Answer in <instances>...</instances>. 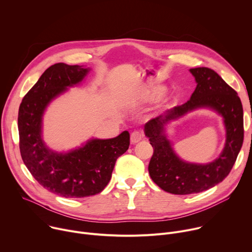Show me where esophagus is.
I'll return each instance as SVG.
<instances>
[{"label":"esophagus","mask_w":252,"mask_h":252,"mask_svg":"<svg viewBox=\"0 0 252 252\" xmlns=\"http://www.w3.org/2000/svg\"><path fill=\"white\" fill-rule=\"evenodd\" d=\"M143 136H144V134H143V132H142V131H139V130H137V131L132 132L131 137H130V139H131V143H133V144L138 143L139 141L142 140V139H143Z\"/></svg>","instance_id":"esophagus-1"}]
</instances>
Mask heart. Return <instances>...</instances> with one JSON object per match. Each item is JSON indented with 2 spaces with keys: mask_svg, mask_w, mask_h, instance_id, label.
I'll use <instances>...</instances> for the list:
<instances>
[{
  "mask_svg": "<svg viewBox=\"0 0 252 252\" xmlns=\"http://www.w3.org/2000/svg\"><path fill=\"white\" fill-rule=\"evenodd\" d=\"M164 93V89L163 88H155V89H150L148 91H146L145 93H143L142 95V100H154L158 97H160L162 94Z\"/></svg>",
  "mask_w": 252,
  "mask_h": 252,
  "instance_id": "b5f03b06",
  "label": "heart"
}]
</instances>
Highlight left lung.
<instances>
[{
    "instance_id": "1",
    "label": "left lung",
    "mask_w": 252,
    "mask_h": 252,
    "mask_svg": "<svg viewBox=\"0 0 252 252\" xmlns=\"http://www.w3.org/2000/svg\"><path fill=\"white\" fill-rule=\"evenodd\" d=\"M190 72L197 83L190 100L167 110L144 126L154 149L148 166L150 177L164 191L178 195L199 193L221 182L231 171L243 143V109L236 91L212 69L199 67ZM204 106L215 109L223 117L227 129L225 148L210 163L185 162L174 152L164 134V125Z\"/></svg>"
}]
</instances>
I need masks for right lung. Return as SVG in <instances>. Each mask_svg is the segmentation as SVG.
Segmentation results:
<instances>
[{"instance_id": "right-lung-1", "label": "right lung", "mask_w": 252, "mask_h": 252, "mask_svg": "<svg viewBox=\"0 0 252 252\" xmlns=\"http://www.w3.org/2000/svg\"><path fill=\"white\" fill-rule=\"evenodd\" d=\"M90 71L79 65L49 67L28 92L19 108L20 152L33 177L50 192L66 198L100 193L109 183L116 160L130 144L128 131L111 139H91L67 153L49 149L42 139V118L49 103L83 81Z\"/></svg>"}]
</instances>
